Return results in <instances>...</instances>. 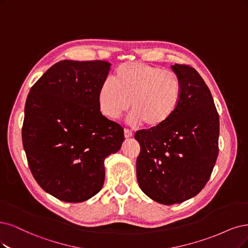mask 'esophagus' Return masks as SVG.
<instances>
[{
    "mask_svg": "<svg viewBox=\"0 0 248 248\" xmlns=\"http://www.w3.org/2000/svg\"><path fill=\"white\" fill-rule=\"evenodd\" d=\"M124 137H125V138H131V137L133 136V132L130 131L129 129H124Z\"/></svg>",
    "mask_w": 248,
    "mask_h": 248,
    "instance_id": "obj_1",
    "label": "esophagus"
}]
</instances>
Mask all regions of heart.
I'll return each mask as SVG.
<instances>
[{
	"label": "heart",
	"instance_id": "1",
	"mask_svg": "<svg viewBox=\"0 0 248 248\" xmlns=\"http://www.w3.org/2000/svg\"><path fill=\"white\" fill-rule=\"evenodd\" d=\"M182 96L176 72L143 62H126L116 69L114 81L105 80L98 93L99 107L109 118H118L131 107L132 124L156 127L175 113Z\"/></svg>",
	"mask_w": 248,
	"mask_h": 248
}]
</instances>
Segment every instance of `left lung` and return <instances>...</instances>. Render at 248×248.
<instances>
[{
    "instance_id": "1",
    "label": "left lung",
    "mask_w": 248,
    "mask_h": 248,
    "mask_svg": "<svg viewBox=\"0 0 248 248\" xmlns=\"http://www.w3.org/2000/svg\"><path fill=\"white\" fill-rule=\"evenodd\" d=\"M182 96L167 123L135 134L141 151L137 179L144 193L162 204L194 197L209 180L218 154L219 119L210 91L186 64L171 65Z\"/></svg>"
}]
</instances>
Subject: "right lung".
Segmentation results:
<instances>
[{"label": "right lung", "mask_w": 248, "mask_h": 248, "mask_svg": "<svg viewBox=\"0 0 248 248\" xmlns=\"http://www.w3.org/2000/svg\"><path fill=\"white\" fill-rule=\"evenodd\" d=\"M111 64L62 60L31 87L24 108L22 144L33 178L66 202L96 195L105 179L104 159L117 152L124 129L102 115L101 85Z\"/></svg>", "instance_id": "add662e5"}]
</instances>
